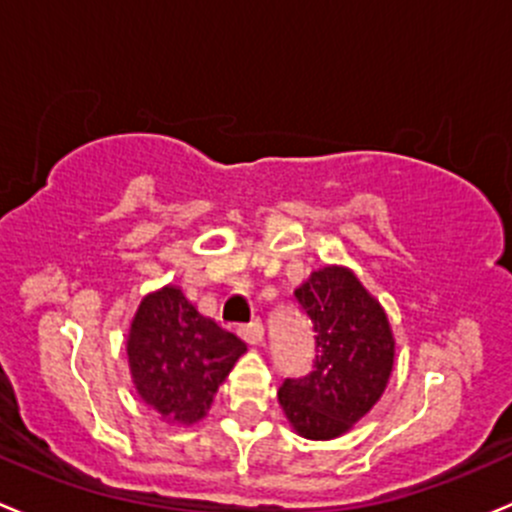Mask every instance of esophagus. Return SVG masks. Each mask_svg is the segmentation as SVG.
<instances>
[{
  "instance_id": "1",
  "label": "esophagus",
  "mask_w": 512,
  "mask_h": 512,
  "mask_svg": "<svg viewBox=\"0 0 512 512\" xmlns=\"http://www.w3.org/2000/svg\"><path fill=\"white\" fill-rule=\"evenodd\" d=\"M240 337L245 342H250V345H260L262 342V335H265V327H262L260 320H252L247 322V325H240Z\"/></svg>"
}]
</instances>
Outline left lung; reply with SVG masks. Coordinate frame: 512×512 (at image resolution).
Listing matches in <instances>:
<instances>
[{"mask_svg": "<svg viewBox=\"0 0 512 512\" xmlns=\"http://www.w3.org/2000/svg\"><path fill=\"white\" fill-rule=\"evenodd\" d=\"M315 330V362L305 377L282 382V410L310 440L352 428L385 393L395 362L393 330L380 302L347 267H322L295 290Z\"/></svg>", "mask_w": 512, "mask_h": 512, "instance_id": "8db88e82", "label": "left lung"}]
</instances>
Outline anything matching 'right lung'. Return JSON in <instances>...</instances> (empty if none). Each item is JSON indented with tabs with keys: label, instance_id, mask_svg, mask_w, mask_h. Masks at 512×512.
Here are the masks:
<instances>
[{
	"label": "right lung",
	"instance_id": "right-lung-1",
	"mask_svg": "<svg viewBox=\"0 0 512 512\" xmlns=\"http://www.w3.org/2000/svg\"><path fill=\"white\" fill-rule=\"evenodd\" d=\"M245 350L240 337L200 315L175 285L140 302L127 335L137 393L162 420L180 425L205 418L217 388Z\"/></svg>",
	"mask_w": 512,
	"mask_h": 512
}]
</instances>
